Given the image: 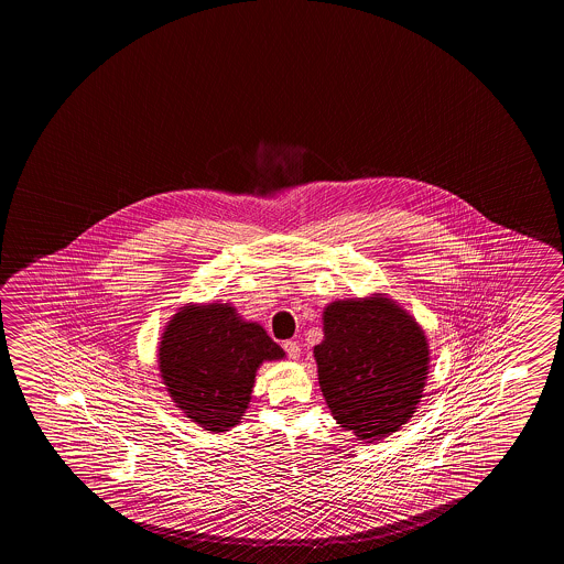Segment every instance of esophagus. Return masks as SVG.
<instances>
[{
    "mask_svg": "<svg viewBox=\"0 0 564 564\" xmlns=\"http://www.w3.org/2000/svg\"><path fill=\"white\" fill-rule=\"evenodd\" d=\"M283 348H285L286 356H289L291 360H296V358L301 356V346H299V341L286 340L285 344H283Z\"/></svg>",
    "mask_w": 564,
    "mask_h": 564,
    "instance_id": "34e87169",
    "label": "esophagus"
}]
</instances>
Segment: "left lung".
<instances>
[{
	"label": "left lung",
	"instance_id": "1",
	"mask_svg": "<svg viewBox=\"0 0 564 564\" xmlns=\"http://www.w3.org/2000/svg\"><path fill=\"white\" fill-rule=\"evenodd\" d=\"M314 346L318 383L336 423L373 443L415 415L429 378V341L386 293L334 301Z\"/></svg>",
	"mask_w": 564,
	"mask_h": 564
}]
</instances>
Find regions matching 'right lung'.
Instances as JSON below:
<instances>
[{
    "label": "right lung",
    "instance_id": "add662e5",
    "mask_svg": "<svg viewBox=\"0 0 564 564\" xmlns=\"http://www.w3.org/2000/svg\"><path fill=\"white\" fill-rule=\"evenodd\" d=\"M158 358L175 406L204 431L226 433L250 406L259 366L285 351L230 303H186L166 323Z\"/></svg>",
    "mask_w": 564,
    "mask_h": 564
}]
</instances>
